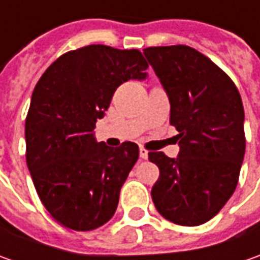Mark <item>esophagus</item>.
Instances as JSON below:
<instances>
[{"mask_svg": "<svg viewBox=\"0 0 260 260\" xmlns=\"http://www.w3.org/2000/svg\"><path fill=\"white\" fill-rule=\"evenodd\" d=\"M140 157L142 159H147V150L143 149V147H140Z\"/></svg>", "mask_w": 260, "mask_h": 260, "instance_id": "1", "label": "esophagus"}]
</instances>
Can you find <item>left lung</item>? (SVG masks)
<instances>
[{"label": "left lung", "instance_id": "left-lung-1", "mask_svg": "<svg viewBox=\"0 0 260 260\" xmlns=\"http://www.w3.org/2000/svg\"><path fill=\"white\" fill-rule=\"evenodd\" d=\"M143 53L169 96V123L179 133L176 157L149 153L159 168L152 200L175 224H204L237 186L246 149L242 96L223 69L189 46L146 47Z\"/></svg>", "mask_w": 260, "mask_h": 260}]
</instances>
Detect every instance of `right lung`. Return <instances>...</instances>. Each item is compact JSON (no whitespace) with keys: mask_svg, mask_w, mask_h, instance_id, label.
I'll list each match as a JSON object with an SVG mask.
<instances>
[{"mask_svg":"<svg viewBox=\"0 0 260 260\" xmlns=\"http://www.w3.org/2000/svg\"><path fill=\"white\" fill-rule=\"evenodd\" d=\"M137 49L89 45L59 56L39 79L25 118V160L37 195L57 223L78 232L105 224L139 159V146L96 142L115 89L145 79Z\"/></svg>","mask_w":260,"mask_h":260,"instance_id":"add662e5","label":"right lung"}]
</instances>
